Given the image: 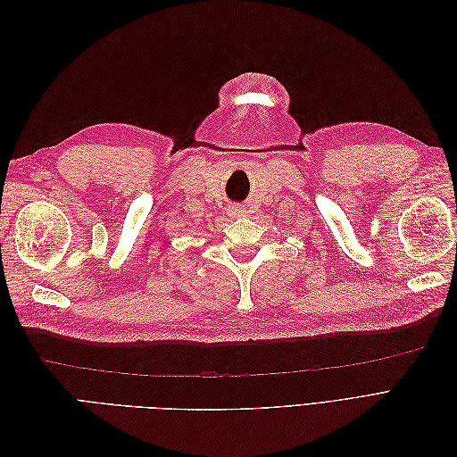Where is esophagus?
Returning a JSON list of instances; mask_svg holds the SVG:
<instances>
[{
    "label": "esophagus",
    "instance_id": "34e87169",
    "mask_svg": "<svg viewBox=\"0 0 457 457\" xmlns=\"http://www.w3.org/2000/svg\"><path fill=\"white\" fill-rule=\"evenodd\" d=\"M228 215L230 217H244L245 212H244V207H240V205H230L228 207Z\"/></svg>",
    "mask_w": 457,
    "mask_h": 457
}]
</instances>
